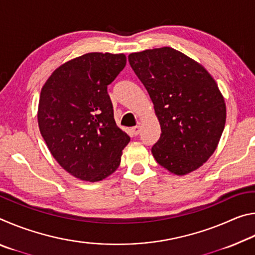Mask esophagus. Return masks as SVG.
I'll return each mask as SVG.
<instances>
[{
    "label": "esophagus",
    "instance_id": "esophagus-1",
    "mask_svg": "<svg viewBox=\"0 0 255 255\" xmlns=\"http://www.w3.org/2000/svg\"><path fill=\"white\" fill-rule=\"evenodd\" d=\"M131 131H132V133L135 136H137V135H139V132H140V127L139 126H135V127H132L131 128Z\"/></svg>",
    "mask_w": 255,
    "mask_h": 255
}]
</instances>
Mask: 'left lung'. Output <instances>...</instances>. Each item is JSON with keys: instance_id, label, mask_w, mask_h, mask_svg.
<instances>
[{"instance_id": "8db88e82", "label": "left lung", "mask_w": 255, "mask_h": 255, "mask_svg": "<svg viewBox=\"0 0 255 255\" xmlns=\"http://www.w3.org/2000/svg\"><path fill=\"white\" fill-rule=\"evenodd\" d=\"M128 60L161 125L154 158L178 175L197 170L215 152L225 127L226 106L215 80L171 47L133 53Z\"/></svg>"}]
</instances>
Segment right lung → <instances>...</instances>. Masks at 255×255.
Here are the masks:
<instances>
[{
  "instance_id": "obj_1",
  "label": "right lung",
  "mask_w": 255,
  "mask_h": 255,
  "mask_svg": "<svg viewBox=\"0 0 255 255\" xmlns=\"http://www.w3.org/2000/svg\"><path fill=\"white\" fill-rule=\"evenodd\" d=\"M126 66L124 54L89 53L59 66L42 86L38 124L68 173L100 181L118 169L130 140L114 118L108 85Z\"/></svg>"
}]
</instances>
